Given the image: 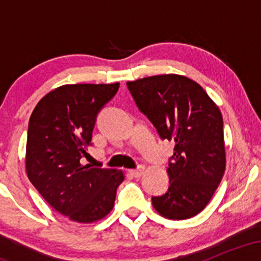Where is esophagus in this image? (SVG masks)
Here are the masks:
<instances>
[{
    "label": "esophagus",
    "mask_w": 261,
    "mask_h": 261,
    "mask_svg": "<svg viewBox=\"0 0 261 261\" xmlns=\"http://www.w3.org/2000/svg\"><path fill=\"white\" fill-rule=\"evenodd\" d=\"M143 172H145V167L143 166H139L136 169L130 170V173L135 176V178H140V176L143 174Z\"/></svg>",
    "instance_id": "34e87169"
}]
</instances>
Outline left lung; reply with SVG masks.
<instances>
[{
    "label": "left lung",
    "instance_id": "left-lung-1",
    "mask_svg": "<svg viewBox=\"0 0 261 261\" xmlns=\"http://www.w3.org/2000/svg\"><path fill=\"white\" fill-rule=\"evenodd\" d=\"M126 85L161 139L175 142L167 168L168 191L152 197V205L169 220L196 216L214 196L226 168L222 114L199 83L180 74H158Z\"/></svg>",
    "mask_w": 261,
    "mask_h": 261
}]
</instances>
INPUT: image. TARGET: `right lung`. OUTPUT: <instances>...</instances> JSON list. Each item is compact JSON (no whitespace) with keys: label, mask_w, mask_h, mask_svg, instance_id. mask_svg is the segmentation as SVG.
I'll use <instances>...</instances> for the list:
<instances>
[{"label":"right lung","mask_w":261,"mask_h":261,"mask_svg":"<svg viewBox=\"0 0 261 261\" xmlns=\"http://www.w3.org/2000/svg\"><path fill=\"white\" fill-rule=\"evenodd\" d=\"M112 85H65L44 95L28 125L25 170L53 208L71 221L92 223L114 207L122 170L81 164L99 110L119 89Z\"/></svg>","instance_id":"1"}]
</instances>
